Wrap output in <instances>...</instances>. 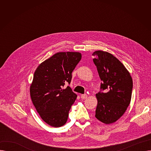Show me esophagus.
Masks as SVG:
<instances>
[{"label":"esophagus","instance_id":"esophagus-1","mask_svg":"<svg viewBox=\"0 0 151 151\" xmlns=\"http://www.w3.org/2000/svg\"><path fill=\"white\" fill-rule=\"evenodd\" d=\"M81 98L82 99H86L87 98H88V96H87V94H83L81 96Z\"/></svg>","mask_w":151,"mask_h":151}]
</instances>
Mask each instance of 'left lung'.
<instances>
[{
  "label": "left lung",
  "instance_id": "1",
  "mask_svg": "<svg viewBox=\"0 0 151 151\" xmlns=\"http://www.w3.org/2000/svg\"><path fill=\"white\" fill-rule=\"evenodd\" d=\"M94 64L102 83L96 94V117L105 124L117 121L125 112L132 98L133 81L129 71L111 54L101 50L93 54Z\"/></svg>",
  "mask_w": 151,
  "mask_h": 151
}]
</instances>
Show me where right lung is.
I'll return each mask as SVG.
<instances>
[{
    "instance_id": "1",
    "label": "right lung",
    "mask_w": 151,
    "mask_h": 151,
    "mask_svg": "<svg viewBox=\"0 0 151 151\" xmlns=\"http://www.w3.org/2000/svg\"><path fill=\"white\" fill-rule=\"evenodd\" d=\"M81 59L78 52H60L41 63L35 71L30 86L33 104L42 119L54 127H60L68 119L77 96L70 86L71 73Z\"/></svg>"
}]
</instances>
